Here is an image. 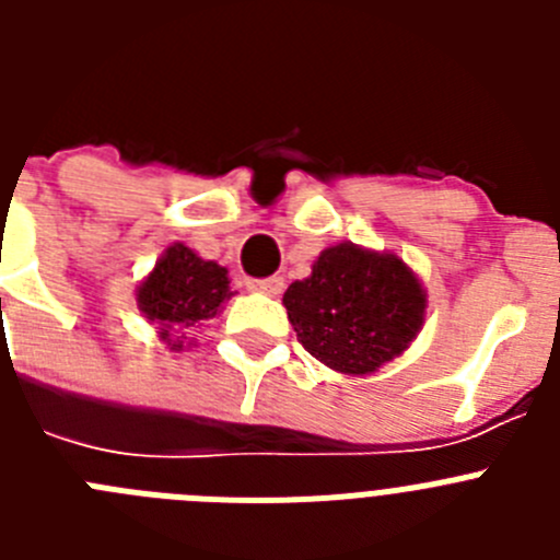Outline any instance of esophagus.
<instances>
[{"label": "esophagus", "mask_w": 560, "mask_h": 560, "mask_svg": "<svg viewBox=\"0 0 560 560\" xmlns=\"http://www.w3.org/2000/svg\"><path fill=\"white\" fill-rule=\"evenodd\" d=\"M283 285H285L283 277H277V275L260 277V280H257V277H249V280H246V289L260 291V294H269V296L280 294V291H283Z\"/></svg>", "instance_id": "1"}]
</instances>
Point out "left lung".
<instances>
[{
    "instance_id": "8db88e82",
    "label": "left lung",
    "mask_w": 560,
    "mask_h": 560,
    "mask_svg": "<svg viewBox=\"0 0 560 560\" xmlns=\"http://www.w3.org/2000/svg\"><path fill=\"white\" fill-rule=\"evenodd\" d=\"M296 339L339 373H373L409 348L423 325L427 294L395 255L339 244L283 294Z\"/></svg>"
}]
</instances>
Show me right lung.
I'll return each instance as SVG.
<instances>
[{
	"label": "right lung",
	"mask_w": 560,
	"mask_h": 560,
	"mask_svg": "<svg viewBox=\"0 0 560 560\" xmlns=\"http://www.w3.org/2000/svg\"><path fill=\"white\" fill-rule=\"evenodd\" d=\"M226 296H232L226 269L212 260H201L185 244H173L140 285L137 303L151 323L160 325L162 339L171 341V334L179 328L212 319Z\"/></svg>",
	"instance_id": "1"
}]
</instances>
